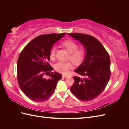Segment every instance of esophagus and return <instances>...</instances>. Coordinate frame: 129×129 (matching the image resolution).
Wrapping results in <instances>:
<instances>
[{
	"mask_svg": "<svg viewBox=\"0 0 129 129\" xmlns=\"http://www.w3.org/2000/svg\"><path fill=\"white\" fill-rule=\"evenodd\" d=\"M62 77H63V78H67L68 77V76L66 75H62Z\"/></svg>",
	"mask_w": 129,
	"mask_h": 129,
	"instance_id": "34e87169",
	"label": "esophagus"
}]
</instances>
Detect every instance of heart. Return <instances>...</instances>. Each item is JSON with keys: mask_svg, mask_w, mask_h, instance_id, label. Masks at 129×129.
I'll list each match as a JSON object with an SVG mask.
<instances>
[{"mask_svg": "<svg viewBox=\"0 0 129 129\" xmlns=\"http://www.w3.org/2000/svg\"><path fill=\"white\" fill-rule=\"evenodd\" d=\"M61 45L65 47L70 53L68 60H71L74 64L79 65L84 60L86 55V49L84 46L78 47V44L72 40H66L62 42ZM56 55V48L53 46L50 49L49 57L51 60H54ZM73 67L71 61L58 62L54 65V69L56 71L65 73Z\"/></svg>", "mask_w": 129, "mask_h": 129, "instance_id": "1", "label": "heart"}]
</instances>
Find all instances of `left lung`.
Here are the masks:
<instances>
[{
  "instance_id": "1",
  "label": "left lung",
  "mask_w": 129,
  "mask_h": 129,
  "mask_svg": "<svg viewBox=\"0 0 129 129\" xmlns=\"http://www.w3.org/2000/svg\"><path fill=\"white\" fill-rule=\"evenodd\" d=\"M79 40L86 49V56L75 72L82 76H74L71 87L73 94L82 101H90L98 97L106 87L111 75L110 58L96 38L81 33H68Z\"/></svg>"
}]
</instances>
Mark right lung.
Instances as JSON below:
<instances>
[{
    "label": "right lung",
    "mask_w": 129,
    "mask_h": 129,
    "mask_svg": "<svg viewBox=\"0 0 129 129\" xmlns=\"http://www.w3.org/2000/svg\"><path fill=\"white\" fill-rule=\"evenodd\" d=\"M65 33L40 35L30 41L22 50L17 61V79L19 87L30 100L44 102L54 92L62 77L49 63V51L55 42ZM49 75L46 79L44 76Z\"/></svg>",
    "instance_id": "obj_1"
}]
</instances>
